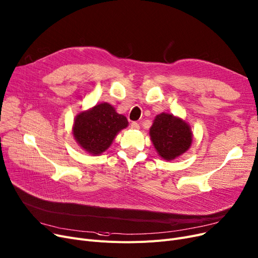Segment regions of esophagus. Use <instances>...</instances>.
Wrapping results in <instances>:
<instances>
[{
  "mask_svg": "<svg viewBox=\"0 0 258 258\" xmlns=\"http://www.w3.org/2000/svg\"><path fill=\"white\" fill-rule=\"evenodd\" d=\"M131 127H132V128H134V130H138V128L140 127V125H139V123H138V122H135V121H134V122H132V123H131Z\"/></svg>",
  "mask_w": 258,
  "mask_h": 258,
  "instance_id": "obj_1",
  "label": "esophagus"
}]
</instances>
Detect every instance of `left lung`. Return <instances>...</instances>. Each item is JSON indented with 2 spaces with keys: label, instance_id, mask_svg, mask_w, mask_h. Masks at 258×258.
<instances>
[{
  "label": "left lung",
  "instance_id": "1",
  "mask_svg": "<svg viewBox=\"0 0 258 258\" xmlns=\"http://www.w3.org/2000/svg\"><path fill=\"white\" fill-rule=\"evenodd\" d=\"M150 135L155 149L165 160L175 159L192 143V132L187 123L170 114L162 113L155 118Z\"/></svg>",
  "mask_w": 258,
  "mask_h": 258
}]
</instances>
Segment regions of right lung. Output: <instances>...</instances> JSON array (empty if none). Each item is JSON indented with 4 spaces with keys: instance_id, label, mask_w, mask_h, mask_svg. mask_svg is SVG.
<instances>
[{
    "instance_id": "obj_1",
    "label": "right lung",
    "mask_w": 258,
    "mask_h": 258,
    "mask_svg": "<svg viewBox=\"0 0 258 258\" xmlns=\"http://www.w3.org/2000/svg\"><path fill=\"white\" fill-rule=\"evenodd\" d=\"M127 119L108 103H101L77 116L74 136L88 153L98 155L113 142L119 131L127 126Z\"/></svg>"
}]
</instances>
